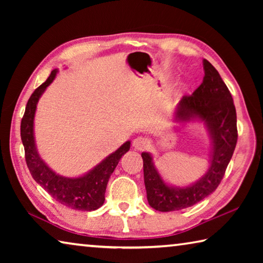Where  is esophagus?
<instances>
[{
	"instance_id": "34e87169",
	"label": "esophagus",
	"mask_w": 263,
	"mask_h": 263,
	"mask_svg": "<svg viewBox=\"0 0 263 263\" xmlns=\"http://www.w3.org/2000/svg\"><path fill=\"white\" fill-rule=\"evenodd\" d=\"M132 145H133V147H135L136 149H138V151H142V149H145V148H147V147H148V145H149V140L147 139V138H145V137L140 136V137H137L136 139L133 140Z\"/></svg>"
}]
</instances>
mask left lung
Here are the masks:
<instances>
[{"label":"left lung","instance_id":"8db88e82","mask_svg":"<svg viewBox=\"0 0 263 263\" xmlns=\"http://www.w3.org/2000/svg\"><path fill=\"white\" fill-rule=\"evenodd\" d=\"M203 66V82L193 95L182 97L177 105L176 119L183 122L198 117L205 122L213 145L211 164L206 174L193 185L173 188L162 181L153 166L152 157L141 153L147 201L158 211L182 210L212 194L220 184L237 145V112L232 95L210 62L204 59Z\"/></svg>","mask_w":263,"mask_h":263}]
</instances>
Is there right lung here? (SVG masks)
I'll return each mask as SVG.
<instances>
[{
    "label": "right lung",
    "instance_id": "obj_1",
    "mask_svg": "<svg viewBox=\"0 0 263 263\" xmlns=\"http://www.w3.org/2000/svg\"><path fill=\"white\" fill-rule=\"evenodd\" d=\"M57 72V69L52 70L48 79L35 89L26 103L25 112L21 122V138L25 151V161L34 181L62 205L74 210L92 211L103 205L106 184L119 160L130 149V141H126L99 166L81 177L67 179L52 172L39 158L35 149L33 118L39 97L54 80Z\"/></svg>",
    "mask_w": 263,
    "mask_h": 263
}]
</instances>
